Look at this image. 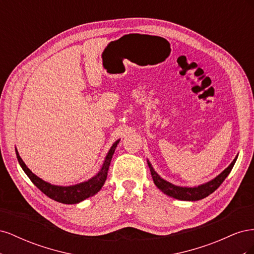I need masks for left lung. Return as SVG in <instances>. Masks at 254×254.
<instances>
[{"label": "left lung", "instance_id": "obj_1", "mask_svg": "<svg viewBox=\"0 0 254 254\" xmlns=\"http://www.w3.org/2000/svg\"><path fill=\"white\" fill-rule=\"evenodd\" d=\"M236 159L237 157L232 161V163L230 164L224 172L216 177V178H214L213 180L206 182L204 184H201V186L194 187V188H183V187L174 186V184L161 178V177L156 173V171L153 170V167L151 166L149 161H147V163L149 166L152 180L160 190H162L163 193L166 194L167 196L173 197L175 199H179V200L196 201L207 197L210 194H212L214 190H216L219 188L220 184L224 182V180L227 178L230 172H231L236 162Z\"/></svg>", "mask_w": 254, "mask_h": 254}]
</instances>
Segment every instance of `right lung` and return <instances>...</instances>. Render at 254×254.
<instances>
[{
  "mask_svg": "<svg viewBox=\"0 0 254 254\" xmlns=\"http://www.w3.org/2000/svg\"><path fill=\"white\" fill-rule=\"evenodd\" d=\"M119 142L120 140H118L111 146L108 155H107L104 161V164L101 168V171H99L94 177H92L91 179H89L86 182L78 183V184H75V186H70V187L54 186V184H51L47 181L40 179L39 177H37L35 174H33L32 171H30L29 168L25 165V163L23 162V160L19 156V152L17 149H16V153H17V158L22 167V170L24 171V173L28 176V178L32 180V182L42 191L43 194H45L55 201L65 203V204H74L95 195L97 191L101 190L102 187L104 186V183L107 179V175H108L111 159Z\"/></svg>",
  "mask_w": 254,
  "mask_h": 254,
  "instance_id": "1",
  "label": "right lung"
}]
</instances>
